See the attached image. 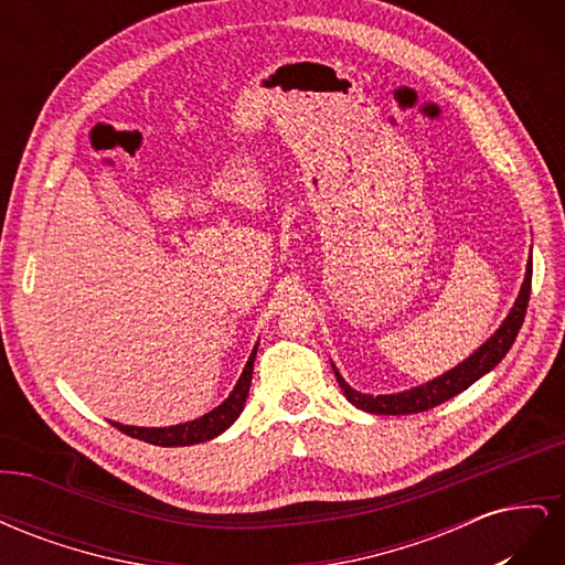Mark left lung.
<instances>
[{
	"instance_id": "1",
	"label": "left lung",
	"mask_w": 565,
	"mask_h": 565,
	"mask_svg": "<svg viewBox=\"0 0 565 565\" xmlns=\"http://www.w3.org/2000/svg\"><path fill=\"white\" fill-rule=\"evenodd\" d=\"M530 282H533V266L527 264L519 299L514 303V309L509 311L507 320L500 324V330L494 332L473 355H469L465 363H459L457 367L448 370L446 374H440V377L426 382L422 386L409 388V391L388 393V396H370V393H361V391L351 388L344 380H341V374L332 365L341 391H344L349 403H353L355 407H361V409H365V413H372V415H413V413H424V409H431L440 403L450 401L452 396H457V393L469 388L476 380H481L483 374H488L507 355L511 344H514V339H516L521 324H523V318H525L527 299H530Z\"/></svg>"
}]
</instances>
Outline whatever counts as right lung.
<instances>
[{"instance_id": "1", "label": "right lung", "mask_w": 565, "mask_h": 565, "mask_svg": "<svg viewBox=\"0 0 565 565\" xmlns=\"http://www.w3.org/2000/svg\"><path fill=\"white\" fill-rule=\"evenodd\" d=\"M256 347H259V344H256ZM256 347H254L249 361H247V365L241 374V380H237L235 388L231 391V396L218 407H214L212 413L202 415L200 419L177 424V426H160V429H146V426H125L119 422H110V424L115 426V429H119L131 438H139V440H146V443H152V446H162V448L195 446V443H204V440L216 438L218 434H224L228 426L243 413L247 393H249V384H252Z\"/></svg>"}]
</instances>
